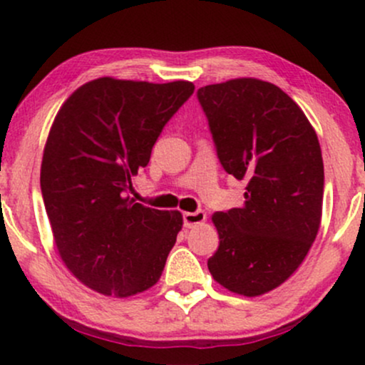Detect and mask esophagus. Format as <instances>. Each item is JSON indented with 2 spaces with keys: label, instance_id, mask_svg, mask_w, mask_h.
<instances>
[{
  "label": "esophagus",
  "instance_id": "1",
  "mask_svg": "<svg viewBox=\"0 0 365 365\" xmlns=\"http://www.w3.org/2000/svg\"><path fill=\"white\" fill-rule=\"evenodd\" d=\"M206 221V212L204 211H195V212H183V225L187 228H192V226H197Z\"/></svg>",
  "mask_w": 365,
  "mask_h": 365
}]
</instances>
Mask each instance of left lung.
Returning <instances> with one entry per match:
<instances>
[{"mask_svg": "<svg viewBox=\"0 0 365 365\" xmlns=\"http://www.w3.org/2000/svg\"><path fill=\"white\" fill-rule=\"evenodd\" d=\"M217 158L245 180L244 206L215 212L207 267L226 290L257 297L299 269L319 232L324 166L316 130L287 92L259 78L197 91Z\"/></svg>", "mask_w": 365, "mask_h": 365, "instance_id": "obj_1", "label": "left lung"}]
</instances>
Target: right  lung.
<instances>
[{
    "instance_id": "1",
    "label": "right lung",
    "mask_w": 365,
    "mask_h": 365,
    "mask_svg": "<svg viewBox=\"0 0 365 365\" xmlns=\"http://www.w3.org/2000/svg\"><path fill=\"white\" fill-rule=\"evenodd\" d=\"M194 83L101 77L83 83L54 118L41 165V192L61 261L108 297L149 290L165 269L183 217L128 195L163 127Z\"/></svg>"
}]
</instances>
